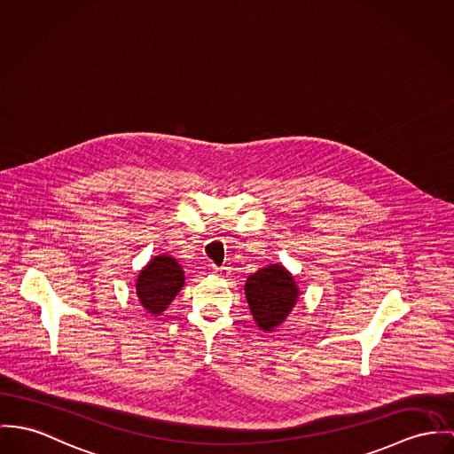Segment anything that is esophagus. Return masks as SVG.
Wrapping results in <instances>:
<instances>
[{
  "mask_svg": "<svg viewBox=\"0 0 454 454\" xmlns=\"http://www.w3.org/2000/svg\"><path fill=\"white\" fill-rule=\"evenodd\" d=\"M214 275L224 277V275H226V270H224V268H214Z\"/></svg>",
  "mask_w": 454,
  "mask_h": 454,
  "instance_id": "34e87169",
  "label": "esophagus"
}]
</instances>
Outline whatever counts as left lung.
Segmentation results:
<instances>
[{"mask_svg": "<svg viewBox=\"0 0 454 454\" xmlns=\"http://www.w3.org/2000/svg\"><path fill=\"white\" fill-rule=\"evenodd\" d=\"M245 297L257 326L273 332L294 309L299 288L281 264H270L247 278Z\"/></svg>", "mask_w": 454, "mask_h": 454, "instance_id": "8db88e82", "label": "left lung"}]
</instances>
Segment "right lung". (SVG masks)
<instances>
[{"mask_svg": "<svg viewBox=\"0 0 454 454\" xmlns=\"http://www.w3.org/2000/svg\"><path fill=\"white\" fill-rule=\"evenodd\" d=\"M184 285V271L171 255H155L137 278V295L150 314L160 316Z\"/></svg>", "mask_w": 454, "mask_h": 454, "instance_id": "right-lung-1", "label": "right lung"}]
</instances>
